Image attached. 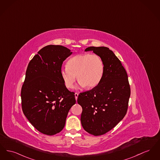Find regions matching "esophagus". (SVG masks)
<instances>
[{
    "mask_svg": "<svg viewBox=\"0 0 160 160\" xmlns=\"http://www.w3.org/2000/svg\"><path fill=\"white\" fill-rule=\"evenodd\" d=\"M74 95H75V100H77V98H78V93H77V92H75Z\"/></svg>",
    "mask_w": 160,
    "mask_h": 160,
    "instance_id": "34e87169",
    "label": "esophagus"
}]
</instances>
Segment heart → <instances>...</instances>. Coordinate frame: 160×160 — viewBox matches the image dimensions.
<instances>
[{
    "label": "heart",
    "instance_id": "b5f03b06",
    "mask_svg": "<svg viewBox=\"0 0 160 160\" xmlns=\"http://www.w3.org/2000/svg\"><path fill=\"white\" fill-rule=\"evenodd\" d=\"M104 72V65L102 58L97 54H83L69 58L66 67L60 70V75L67 88L72 89L76 80L82 86L92 89L101 82Z\"/></svg>",
    "mask_w": 160,
    "mask_h": 160
}]
</instances>
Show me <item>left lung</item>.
<instances>
[{"label": "left lung", "mask_w": 160, "mask_h": 160, "mask_svg": "<svg viewBox=\"0 0 160 160\" xmlns=\"http://www.w3.org/2000/svg\"><path fill=\"white\" fill-rule=\"evenodd\" d=\"M102 58L103 78L91 90L80 93L77 102L82 107L81 123L86 131L95 136L111 131L127 112L131 89L127 72L120 60L104 47L87 48Z\"/></svg>", "instance_id": "obj_1"}]
</instances>
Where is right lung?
<instances>
[{
	"label": "right lung",
	"mask_w": 160,
	"mask_h": 160,
	"mask_svg": "<svg viewBox=\"0 0 160 160\" xmlns=\"http://www.w3.org/2000/svg\"><path fill=\"white\" fill-rule=\"evenodd\" d=\"M72 52L61 45H48L29 62L21 90L22 111L41 133L53 135L61 131L75 95L63 83L60 70Z\"/></svg>",
	"instance_id": "right-lung-1"
}]
</instances>
